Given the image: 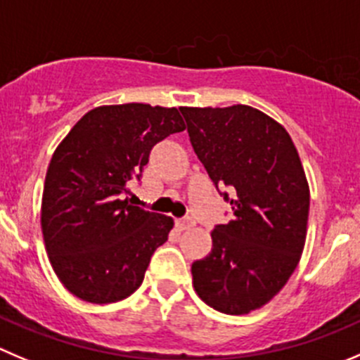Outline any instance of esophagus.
<instances>
[{
	"label": "esophagus",
	"instance_id": "esophagus-1",
	"mask_svg": "<svg viewBox=\"0 0 360 360\" xmlns=\"http://www.w3.org/2000/svg\"><path fill=\"white\" fill-rule=\"evenodd\" d=\"M174 224H176V228L180 229V231H186V229H189V228H193L194 226V221L191 217H186V219H176V222H174Z\"/></svg>",
	"mask_w": 360,
	"mask_h": 360
}]
</instances>
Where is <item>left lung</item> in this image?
Masks as SVG:
<instances>
[{
    "label": "left lung",
    "instance_id": "1",
    "mask_svg": "<svg viewBox=\"0 0 360 360\" xmlns=\"http://www.w3.org/2000/svg\"><path fill=\"white\" fill-rule=\"evenodd\" d=\"M191 145L233 219L212 231V251L193 263L200 299L226 314L272 300L299 265L309 186L286 129L251 105L180 108Z\"/></svg>",
    "mask_w": 360,
    "mask_h": 360
}]
</instances>
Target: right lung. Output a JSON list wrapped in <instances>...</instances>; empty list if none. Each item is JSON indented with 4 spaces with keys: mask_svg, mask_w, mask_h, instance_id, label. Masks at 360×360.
Returning a JSON list of instances; mask_svg holds the SVG:
<instances>
[{
    "mask_svg": "<svg viewBox=\"0 0 360 360\" xmlns=\"http://www.w3.org/2000/svg\"><path fill=\"white\" fill-rule=\"evenodd\" d=\"M182 131L176 108L101 105L54 150L40 222L58 279L81 300L116 302L141 286L150 258L174 222L123 196L132 178H141L150 150Z\"/></svg>",
    "mask_w": 360,
    "mask_h": 360,
    "instance_id": "1",
    "label": "right lung"
}]
</instances>
